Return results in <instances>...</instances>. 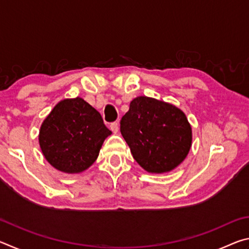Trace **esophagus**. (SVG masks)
Masks as SVG:
<instances>
[{
  "mask_svg": "<svg viewBox=\"0 0 249 249\" xmlns=\"http://www.w3.org/2000/svg\"><path fill=\"white\" fill-rule=\"evenodd\" d=\"M109 128H111L113 133L116 134L117 132H119V128H120L119 123H117V122H114V123H112L111 125H109Z\"/></svg>",
  "mask_w": 249,
  "mask_h": 249,
  "instance_id": "1",
  "label": "esophagus"
}]
</instances>
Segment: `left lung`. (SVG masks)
Listing matches in <instances>:
<instances>
[{
    "label": "left lung",
    "mask_w": 249,
    "mask_h": 249,
    "mask_svg": "<svg viewBox=\"0 0 249 249\" xmlns=\"http://www.w3.org/2000/svg\"><path fill=\"white\" fill-rule=\"evenodd\" d=\"M121 133L134 159L150 174L174 170L192 145V128L184 113L148 96H137L129 103L121 120Z\"/></svg>",
    "instance_id": "obj_1"
}]
</instances>
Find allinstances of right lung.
Listing matches in <instances>:
<instances>
[{"label": "right lung", "instance_id": "right-lung-1", "mask_svg": "<svg viewBox=\"0 0 249 249\" xmlns=\"http://www.w3.org/2000/svg\"><path fill=\"white\" fill-rule=\"evenodd\" d=\"M112 134L102 116L82 98L58 102L40 126L38 142L45 159L65 174H80L93 165Z\"/></svg>", "mask_w": 249, "mask_h": 249}]
</instances>
